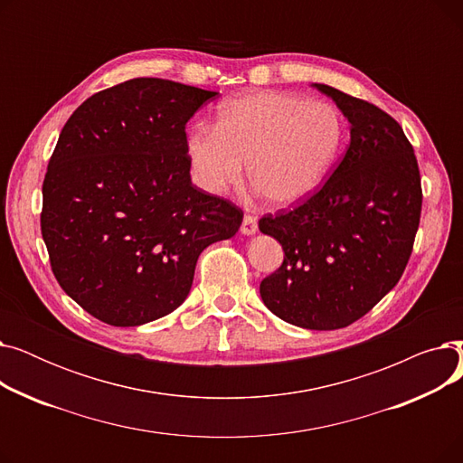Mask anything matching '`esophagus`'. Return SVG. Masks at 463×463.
I'll return each instance as SVG.
<instances>
[{
    "mask_svg": "<svg viewBox=\"0 0 463 463\" xmlns=\"http://www.w3.org/2000/svg\"><path fill=\"white\" fill-rule=\"evenodd\" d=\"M240 231H241V234H246V236L255 234V232L259 231L257 217H255V215H251V213H246V215H244V219H241V227H240Z\"/></svg>",
    "mask_w": 463,
    "mask_h": 463,
    "instance_id": "34e87169",
    "label": "esophagus"
}]
</instances>
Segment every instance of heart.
Listing matches in <instances>:
<instances>
[{
	"label": "heart",
	"mask_w": 463,
	"mask_h": 463,
	"mask_svg": "<svg viewBox=\"0 0 463 463\" xmlns=\"http://www.w3.org/2000/svg\"><path fill=\"white\" fill-rule=\"evenodd\" d=\"M344 137V121L330 105L262 90L223 103L213 129L189 131L185 150L204 191L223 194L240 185L248 163L250 182L266 201L293 206L325 184Z\"/></svg>",
	"instance_id": "obj_1"
}]
</instances>
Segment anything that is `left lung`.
Here are the masks:
<instances>
[{
  "label": "left lung",
  "instance_id": "obj_1",
  "mask_svg": "<svg viewBox=\"0 0 463 463\" xmlns=\"http://www.w3.org/2000/svg\"><path fill=\"white\" fill-rule=\"evenodd\" d=\"M313 88L349 119L351 142L317 193L259 222L285 253L260 281V298L285 323L335 330L364 317L400 281L420 222L422 187L415 152L392 116L332 86Z\"/></svg>",
  "mask_w": 463,
  "mask_h": 463
}]
</instances>
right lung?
Masks as SVG:
<instances>
[{
	"label": "right lung",
	"instance_id": "obj_1",
	"mask_svg": "<svg viewBox=\"0 0 463 463\" xmlns=\"http://www.w3.org/2000/svg\"><path fill=\"white\" fill-rule=\"evenodd\" d=\"M217 91L133 79L63 126L43 182L41 232L65 293L95 319L138 326L189 295L199 255L241 213L191 184L185 124Z\"/></svg>",
	"mask_w": 463,
	"mask_h": 463
}]
</instances>
